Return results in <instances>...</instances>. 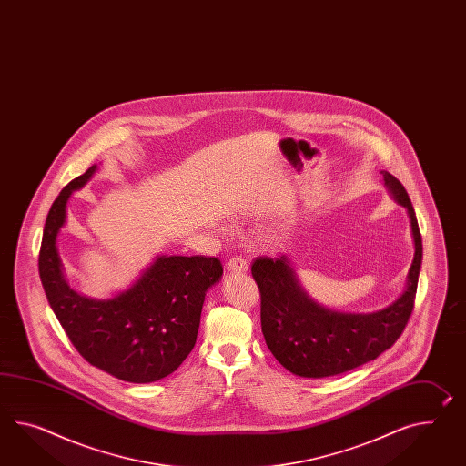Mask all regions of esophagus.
<instances>
[{
	"label": "esophagus",
	"instance_id": "34e87169",
	"mask_svg": "<svg viewBox=\"0 0 466 466\" xmlns=\"http://www.w3.org/2000/svg\"><path fill=\"white\" fill-rule=\"evenodd\" d=\"M228 271H232V273H244V271H248V261L240 256H234L228 259Z\"/></svg>",
	"mask_w": 466,
	"mask_h": 466
}]
</instances>
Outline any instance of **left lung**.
Listing matches in <instances>:
<instances>
[{"label":"left lung","mask_w":466,"mask_h":466,"mask_svg":"<svg viewBox=\"0 0 466 466\" xmlns=\"http://www.w3.org/2000/svg\"><path fill=\"white\" fill-rule=\"evenodd\" d=\"M382 175L394 200L408 208L416 249L406 289L392 305L375 313H339L318 305L305 293L286 256L252 262V278L261 293L266 345L295 375L321 379L352 370L390 349L408 325L418 289L422 238L406 188L389 171Z\"/></svg>","instance_id":"obj_1"}]
</instances>
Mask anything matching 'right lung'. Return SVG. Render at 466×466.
Segmentation results:
<instances>
[{
	"mask_svg": "<svg viewBox=\"0 0 466 466\" xmlns=\"http://www.w3.org/2000/svg\"><path fill=\"white\" fill-rule=\"evenodd\" d=\"M97 167L58 193L46 216L38 271L46 299L68 340L87 362L125 382L148 384L175 372L192 352L205 293L222 278V264L205 256H158L137 283L111 299L74 291L64 278L57 236L72 192Z\"/></svg>",
	"mask_w": 466,
	"mask_h": 466,
	"instance_id": "obj_1",
	"label": "right lung"
}]
</instances>
